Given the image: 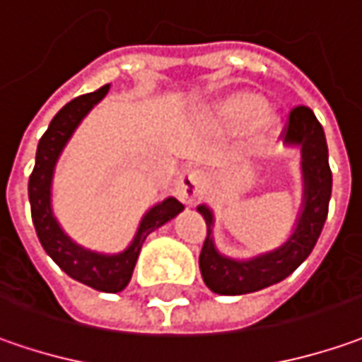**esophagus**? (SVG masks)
I'll return each mask as SVG.
<instances>
[{"mask_svg": "<svg viewBox=\"0 0 362 362\" xmlns=\"http://www.w3.org/2000/svg\"><path fill=\"white\" fill-rule=\"evenodd\" d=\"M174 190L184 204H194L198 196L202 194V174L194 168H184L176 176Z\"/></svg>", "mask_w": 362, "mask_h": 362, "instance_id": "34e87169", "label": "esophagus"}]
</instances>
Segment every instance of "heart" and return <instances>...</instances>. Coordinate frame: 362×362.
Instances as JSON below:
<instances>
[{"mask_svg":"<svg viewBox=\"0 0 362 362\" xmlns=\"http://www.w3.org/2000/svg\"><path fill=\"white\" fill-rule=\"evenodd\" d=\"M214 114L220 124L236 130L255 124L260 136L272 134L279 126V118L274 112L268 110L267 100L252 92H236L226 95L214 106Z\"/></svg>","mask_w":362,"mask_h":362,"instance_id":"1","label":"heart"}]
</instances>
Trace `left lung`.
Segmentation results:
<instances>
[{
  "instance_id": "1",
  "label": "left lung",
  "mask_w": 362,
  "mask_h": 362,
  "mask_svg": "<svg viewBox=\"0 0 362 362\" xmlns=\"http://www.w3.org/2000/svg\"><path fill=\"white\" fill-rule=\"evenodd\" d=\"M286 148L300 150L303 174V202L294 220L288 238L267 252L250 258H234L222 255L214 240V212L208 204H198L196 210L204 216V246L200 252V272L204 284L216 294L236 296L262 291L291 276L305 262L317 244L325 220L329 214L332 174L329 168V148L325 130L313 110L294 107L284 136Z\"/></svg>"
}]
</instances>
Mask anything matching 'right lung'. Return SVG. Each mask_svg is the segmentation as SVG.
I'll return each instance as SVG.
<instances>
[{
	"instance_id": "obj_1",
	"label": "right lung",
	"mask_w": 362,
	"mask_h": 362,
	"mask_svg": "<svg viewBox=\"0 0 362 362\" xmlns=\"http://www.w3.org/2000/svg\"><path fill=\"white\" fill-rule=\"evenodd\" d=\"M107 92H110V83L92 94L71 100L54 116L37 144L35 166L30 176L28 194L32 204L33 226L47 256L74 281L88 284L100 293H119L130 282L136 260L140 256L148 234H152L166 222L176 218L184 210V204L178 202L174 196H168L162 202H156L152 208H148L136 228L132 243L124 250L114 255L90 250L71 240L62 228L52 204V184H54L57 160L83 118L106 98Z\"/></svg>"
}]
</instances>
